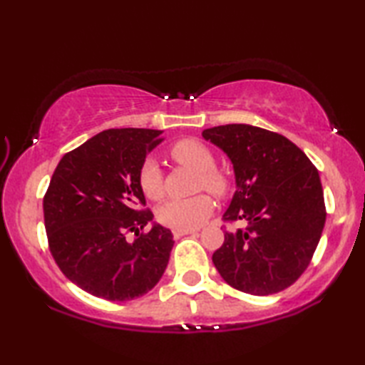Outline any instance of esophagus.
Wrapping results in <instances>:
<instances>
[{
	"instance_id": "34e87169",
	"label": "esophagus",
	"mask_w": 365,
	"mask_h": 365,
	"mask_svg": "<svg viewBox=\"0 0 365 365\" xmlns=\"http://www.w3.org/2000/svg\"><path fill=\"white\" fill-rule=\"evenodd\" d=\"M193 233H197V230H174V237L175 238H180V237H185V235H193Z\"/></svg>"
}]
</instances>
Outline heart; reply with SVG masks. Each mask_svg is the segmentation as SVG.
I'll list each match as a JSON object with an SVG mask.
<instances>
[{
  "label": "heart",
  "instance_id": "b5f03b06",
  "mask_svg": "<svg viewBox=\"0 0 365 365\" xmlns=\"http://www.w3.org/2000/svg\"><path fill=\"white\" fill-rule=\"evenodd\" d=\"M169 156L174 163L197 172L196 190L205 188L209 193L224 197L230 190V178L215 168V156L211 148L196 138H183L170 146ZM138 185L150 200H159L164 195V175L156 160L148 158L138 169ZM212 200L207 195L190 197H172L158 209V220L174 230H193L211 215Z\"/></svg>",
  "mask_w": 365,
  "mask_h": 365
}]
</instances>
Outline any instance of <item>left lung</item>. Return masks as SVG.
<instances>
[{
  "instance_id": "8db88e82",
  "label": "left lung",
  "mask_w": 365,
  "mask_h": 365,
  "mask_svg": "<svg viewBox=\"0 0 365 365\" xmlns=\"http://www.w3.org/2000/svg\"><path fill=\"white\" fill-rule=\"evenodd\" d=\"M202 137L230 158L237 180L225 222H246L224 233L212 262L243 293H279L299 279L325 225L319 172L293 141L246 123L206 128Z\"/></svg>"
}]
</instances>
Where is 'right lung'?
I'll return each instance as SVG.
<instances>
[{
	"mask_svg": "<svg viewBox=\"0 0 365 365\" xmlns=\"http://www.w3.org/2000/svg\"><path fill=\"white\" fill-rule=\"evenodd\" d=\"M160 130L109 128L66 153L43 197L48 246L61 272L86 293L130 301L156 287L174 246L145 206L138 169ZM137 239L128 242L126 235Z\"/></svg>",
	"mask_w": 365,
	"mask_h": 365,
	"instance_id": "1",
	"label": "right lung"
}]
</instances>
